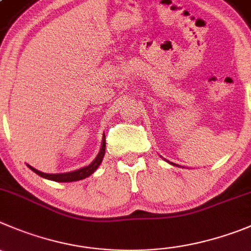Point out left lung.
<instances>
[{
	"instance_id": "8db88e82",
	"label": "left lung",
	"mask_w": 251,
	"mask_h": 251,
	"mask_svg": "<svg viewBox=\"0 0 251 251\" xmlns=\"http://www.w3.org/2000/svg\"><path fill=\"white\" fill-rule=\"evenodd\" d=\"M166 161H168V160H166ZM170 164H171V165H174V166H178V168H181V166L177 165V164H174V163H170Z\"/></svg>"
}]
</instances>
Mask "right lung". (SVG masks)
I'll use <instances>...</instances> for the list:
<instances>
[{
  "instance_id": "obj_1",
  "label": "right lung",
  "mask_w": 251,
  "mask_h": 251,
  "mask_svg": "<svg viewBox=\"0 0 251 251\" xmlns=\"http://www.w3.org/2000/svg\"><path fill=\"white\" fill-rule=\"evenodd\" d=\"M104 149H106V139H102V144H101V149H100V152L97 154V156L95 157V160L92 161L90 165L85 166V168L77 169L75 171H70V173H63V174H45L42 173V171L37 170L33 166L28 165V168L30 169L32 171H34L37 175H39L40 177L47 178V180H51V181H56V182H73V181H78V180H83V178L88 177V176H91L95 171L99 169L100 164L102 163V160H103L104 156Z\"/></svg>"
}]
</instances>
